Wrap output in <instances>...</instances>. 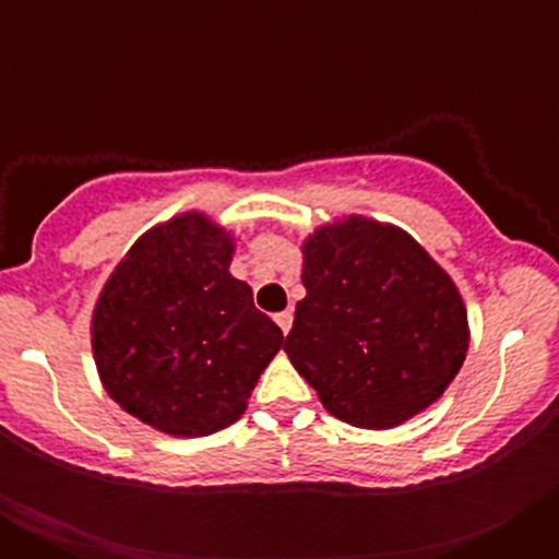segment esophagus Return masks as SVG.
Segmentation results:
<instances>
[{"instance_id":"esophagus-1","label":"esophagus","mask_w":559,"mask_h":559,"mask_svg":"<svg viewBox=\"0 0 559 559\" xmlns=\"http://www.w3.org/2000/svg\"><path fill=\"white\" fill-rule=\"evenodd\" d=\"M274 322L280 324V330H283L285 335H288L290 324H294V313H290V310H283V313H276V316H274Z\"/></svg>"}]
</instances>
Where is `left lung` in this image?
I'll use <instances>...</instances> for the list:
<instances>
[{"instance_id":"8db88e82","label":"left lung","mask_w":559,"mask_h":559,"mask_svg":"<svg viewBox=\"0 0 559 559\" xmlns=\"http://www.w3.org/2000/svg\"><path fill=\"white\" fill-rule=\"evenodd\" d=\"M285 353L333 417L392 428L428 408L467 353V313L451 276L406 231L349 218L305 243Z\"/></svg>"}]
</instances>
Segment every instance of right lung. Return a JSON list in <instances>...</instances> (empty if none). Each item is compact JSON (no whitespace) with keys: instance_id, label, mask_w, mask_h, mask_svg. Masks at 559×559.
Masks as SVG:
<instances>
[{"instance_id":"obj_1","label":"right lung","mask_w":559,"mask_h":559,"mask_svg":"<svg viewBox=\"0 0 559 559\" xmlns=\"http://www.w3.org/2000/svg\"><path fill=\"white\" fill-rule=\"evenodd\" d=\"M229 260L224 229L181 215L128 251L95 308L92 347L108 394L165 433L231 426L283 347V330L254 308Z\"/></svg>"}]
</instances>
